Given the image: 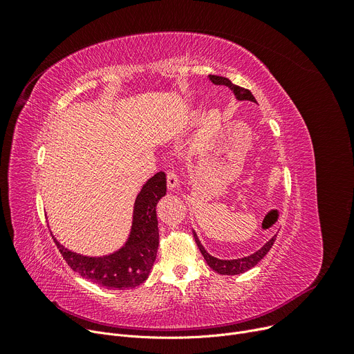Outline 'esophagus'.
I'll list each match as a JSON object with an SVG mask.
<instances>
[{
  "label": "esophagus",
  "mask_w": 354,
  "mask_h": 354,
  "mask_svg": "<svg viewBox=\"0 0 354 354\" xmlns=\"http://www.w3.org/2000/svg\"><path fill=\"white\" fill-rule=\"evenodd\" d=\"M166 182H167V188H169L171 191L178 188L179 179H178V175H176L175 171H167L166 172Z\"/></svg>",
  "instance_id": "34e87169"
}]
</instances>
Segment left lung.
<instances>
[{"label":"left lung","mask_w":354,"mask_h":354,"mask_svg":"<svg viewBox=\"0 0 354 354\" xmlns=\"http://www.w3.org/2000/svg\"><path fill=\"white\" fill-rule=\"evenodd\" d=\"M209 80L214 83V84H224V86H228L232 91L234 95L236 96L238 100H251V102H257L255 97L252 96V93L248 90V88H244V87H239L236 84H232L230 79L227 77H221V76H214V74H209ZM194 236H195V241H196V245L201 251V254L203 255V258H205V261L208 263V266L216 271L218 274H222V275H235V274H241V272H245L248 270H251L252 267H255L261 259L266 257V254L271 250L274 241H275V236H272L268 243L261 248L258 250L257 252L248 255V257H244V258H238V259H218L212 255H209L205 248L202 247V244L199 243V239L196 236V234L194 232Z\"/></svg>","instance_id":"left-lung-1"}]
</instances>
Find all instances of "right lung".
<instances>
[{
	"mask_svg": "<svg viewBox=\"0 0 354 354\" xmlns=\"http://www.w3.org/2000/svg\"><path fill=\"white\" fill-rule=\"evenodd\" d=\"M166 195V176L158 172L149 179L135 201L133 224L123 248L104 257H84L57 245L73 271L106 288H135L151 272L159 245L156 203Z\"/></svg>",
	"mask_w": 354,
	"mask_h": 354,
	"instance_id": "add662e5",
	"label": "right lung"
}]
</instances>
